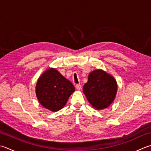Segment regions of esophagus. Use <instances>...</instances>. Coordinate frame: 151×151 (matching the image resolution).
<instances>
[{"mask_svg": "<svg viewBox=\"0 0 151 151\" xmlns=\"http://www.w3.org/2000/svg\"><path fill=\"white\" fill-rule=\"evenodd\" d=\"M75 87H76V88L77 90H81V88H82V86H81V85L80 84H76V86H75Z\"/></svg>", "mask_w": 151, "mask_h": 151, "instance_id": "esophagus-1", "label": "esophagus"}]
</instances>
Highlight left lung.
Segmentation results:
<instances>
[{
  "instance_id": "obj_1",
  "label": "left lung",
  "mask_w": 151,
  "mask_h": 151,
  "mask_svg": "<svg viewBox=\"0 0 151 151\" xmlns=\"http://www.w3.org/2000/svg\"><path fill=\"white\" fill-rule=\"evenodd\" d=\"M116 82L113 76L102 70L90 73L88 82L84 85L83 92L90 104L96 109L110 105L116 96Z\"/></svg>"
}]
</instances>
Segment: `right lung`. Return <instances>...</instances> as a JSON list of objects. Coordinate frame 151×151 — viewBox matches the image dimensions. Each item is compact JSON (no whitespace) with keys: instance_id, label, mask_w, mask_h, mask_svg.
<instances>
[{"instance_id":"add662e5","label":"right lung","mask_w":151,"mask_h":151,"mask_svg":"<svg viewBox=\"0 0 151 151\" xmlns=\"http://www.w3.org/2000/svg\"><path fill=\"white\" fill-rule=\"evenodd\" d=\"M75 87L57 70L50 69L38 78L36 86L38 100L44 107L58 111L65 105Z\"/></svg>"}]
</instances>
